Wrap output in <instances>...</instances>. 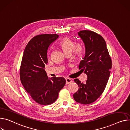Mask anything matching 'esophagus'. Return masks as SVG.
<instances>
[{"label":"esophagus","instance_id":"obj_1","mask_svg":"<svg viewBox=\"0 0 130 130\" xmlns=\"http://www.w3.org/2000/svg\"><path fill=\"white\" fill-rule=\"evenodd\" d=\"M65 79H66V84H68L71 83V82H72V80L70 78H66Z\"/></svg>","mask_w":130,"mask_h":130}]
</instances>
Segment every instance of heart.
I'll return each mask as SVG.
<instances>
[{
  "instance_id": "obj_1",
  "label": "heart",
  "mask_w": 130,
  "mask_h": 130,
  "mask_svg": "<svg viewBox=\"0 0 130 130\" xmlns=\"http://www.w3.org/2000/svg\"><path fill=\"white\" fill-rule=\"evenodd\" d=\"M60 45L66 54H71L73 52L77 58L81 57L84 53V48L81 43H77L75 44V43L69 38H65L60 42Z\"/></svg>"
}]
</instances>
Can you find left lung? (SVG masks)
<instances>
[{
	"instance_id": "obj_1",
	"label": "left lung",
	"mask_w": 130,
	"mask_h": 130,
	"mask_svg": "<svg viewBox=\"0 0 130 130\" xmlns=\"http://www.w3.org/2000/svg\"><path fill=\"white\" fill-rule=\"evenodd\" d=\"M78 34L85 46V56L79 69L87 75V80L84 84L78 79H74L79 89L73 97L76 102L88 105L96 101L104 91L110 76L112 61L106 43L100 34L89 30L80 31Z\"/></svg>"
}]
</instances>
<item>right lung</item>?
Segmentation results:
<instances>
[{"instance_id": "1", "label": "right lung", "mask_w": 130, "mask_h": 130, "mask_svg": "<svg viewBox=\"0 0 130 130\" xmlns=\"http://www.w3.org/2000/svg\"><path fill=\"white\" fill-rule=\"evenodd\" d=\"M56 34H40L26 46L20 69L21 84L36 102L42 105L54 103L65 85L63 77L48 78L44 70L49 47L57 39Z\"/></svg>"}]
</instances>
